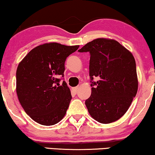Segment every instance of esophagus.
<instances>
[{
    "label": "esophagus",
    "mask_w": 155,
    "mask_h": 155,
    "mask_svg": "<svg viewBox=\"0 0 155 155\" xmlns=\"http://www.w3.org/2000/svg\"><path fill=\"white\" fill-rule=\"evenodd\" d=\"M78 88H79V87H73V89H72V90H73V92H74V93H75V94H76V93H77V92H78Z\"/></svg>",
    "instance_id": "obj_1"
}]
</instances>
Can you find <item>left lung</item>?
<instances>
[{
    "label": "left lung",
    "instance_id": "left-lung-1",
    "mask_svg": "<svg viewBox=\"0 0 155 155\" xmlns=\"http://www.w3.org/2000/svg\"><path fill=\"white\" fill-rule=\"evenodd\" d=\"M90 52L92 93L85 101L90 116L101 124H110L126 114L138 88L136 64L130 51L119 42L98 38L78 50Z\"/></svg>",
    "mask_w": 155,
    "mask_h": 155
}]
</instances>
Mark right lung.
I'll list each match as a JSON object with an SVG mask.
<instances>
[{
	"mask_svg": "<svg viewBox=\"0 0 155 155\" xmlns=\"http://www.w3.org/2000/svg\"><path fill=\"white\" fill-rule=\"evenodd\" d=\"M79 45L65 46L49 42L31 49L19 63L16 92L20 104L31 118L44 126L61 121L72 96L66 82L60 85L67 57Z\"/></svg>",
	"mask_w": 155,
	"mask_h": 155,
	"instance_id": "1",
	"label": "right lung"
}]
</instances>
